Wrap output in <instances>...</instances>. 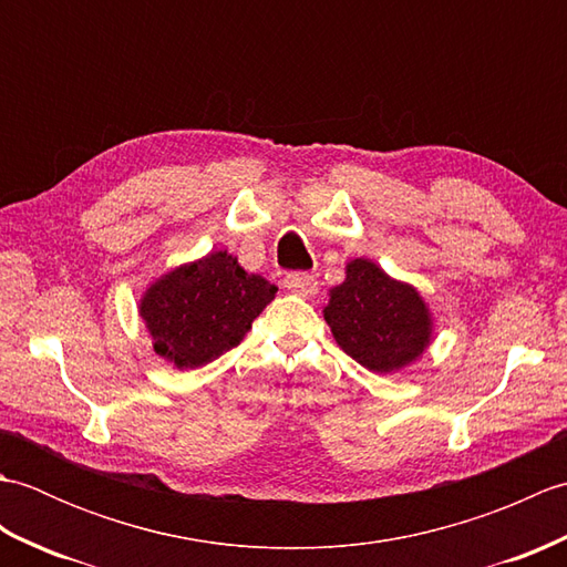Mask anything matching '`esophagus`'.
I'll return each instance as SVG.
<instances>
[{
	"mask_svg": "<svg viewBox=\"0 0 567 567\" xmlns=\"http://www.w3.org/2000/svg\"><path fill=\"white\" fill-rule=\"evenodd\" d=\"M285 287L299 297H311V295H317L319 282H317V277L309 272H292L285 277Z\"/></svg>",
	"mask_w": 567,
	"mask_h": 567,
	"instance_id": "obj_1",
	"label": "esophagus"
}]
</instances>
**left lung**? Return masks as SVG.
Segmentation results:
<instances>
[{"label":"left lung","mask_w":567,"mask_h":567,"mask_svg":"<svg viewBox=\"0 0 567 567\" xmlns=\"http://www.w3.org/2000/svg\"><path fill=\"white\" fill-rule=\"evenodd\" d=\"M323 319L336 343L372 372L409 365L431 341V315L421 295L365 258L346 265V280L331 290Z\"/></svg>","instance_id":"1"}]
</instances>
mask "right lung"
Returning <instances> with one entry per match:
<instances>
[{"mask_svg":"<svg viewBox=\"0 0 567 567\" xmlns=\"http://www.w3.org/2000/svg\"><path fill=\"white\" fill-rule=\"evenodd\" d=\"M275 292L226 250H212L153 282L138 309L155 353L177 368H199L244 341Z\"/></svg>","mask_w":567,"mask_h":567,"instance_id":"1","label":"right lung"}]
</instances>
